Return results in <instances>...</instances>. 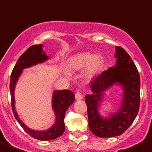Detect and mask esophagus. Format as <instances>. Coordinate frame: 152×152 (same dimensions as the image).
<instances>
[{"mask_svg": "<svg viewBox=\"0 0 152 152\" xmlns=\"http://www.w3.org/2000/svg\"><path fill=\"white\" fill-rule=\"evenodd\" d=\"M75 97H76V100H81V99H83V96L81 94V92H77L76 93V96H75Z\"/></svg>", "mask_w": 152, "mask_h": 152, "instance_id": "34e87169", "label": "esophagus"}]
</instances>
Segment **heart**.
<instances>
[{
  "label": "heart",
  "instance_id": "heart-1",
  "mask_svg": "<svg viewBox=\"0 0 152 152\" xmlns=\"http://www.w3.org/2000/svg\"><path fill=\"white\" fill-rule=\"evenodd\" d=\"M102 66V58L98 54L85 51L76 53L69 60V67L72 71H80L85 69L84 77L90 80L95 77L101 70ZM64 73L69 77L70 74L65 70Z\"/></svg>",
  "mask_w": 152,
  "mask_h": 152
}]
</instances>
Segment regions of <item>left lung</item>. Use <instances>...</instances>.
<instances>
[{
	"instance_id": "left-lung-1",
	"label": "left lung",
	"mask_w": 152,
	"mask_h": 152,
	"mask_svg": "<svg viewBox=\"0 0 152 152\" xmlns=\"http://www.w3.org/2000/svg\"><path fill=\"white\" fill-rule=\"evenodd\" d=\"M114 66H111L89 83L91 94L85 97L89 128L96 136L112 138L122 134L132 124L140 105V76L131 57L123 48L115 47ZM113 86L119 87L121 101L114 112L103 110L106 92ZM104 112L105 115H102Z\"/></svg>"
}]
</instances>
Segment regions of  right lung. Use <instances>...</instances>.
Masks as SVG:
<instances>
[{"mask_svg": "<svg viewBox=\"0 0 152 152\" xmlns=\"http://www.w3.org/2000/svg\"><path fill=\"white\" fill-rule=\"evenodd\" d=\"M50 58L43 51V45H34L28 48L18 59L15 66L11 73L10 82V97H11V106L14 117L20 126L27 134L33 138L41 141H49L60 137L65 130L64 118L68 108L74 102L75 94L72 91L68 89L55 90L52 95V109L55 115V121L50 127L45 130H34L30 129L24 124L20 118L15 108V92L16 85L18 80L23 72V69L34 66L37 64L45 63Z\"/></svg>", "mask_w": 152, "mask_h": 152, "instance_id": "1", "label": "right lung"}]
</instances>
